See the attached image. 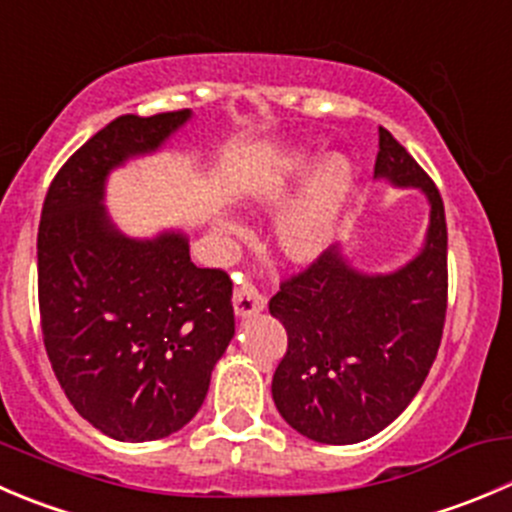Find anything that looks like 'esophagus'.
<instances>
[{
    "label": "esophagus",
    "instance_id": "34e87169",
    "mask_svg": "<svg viewBox=\"0 0 512 512\" xmlns=\"http://www.w3.org/2000/svg\"><path fill=\"white\" fill-rule=\"evenodd\" d=\"M265 302V295L252 282H240L235 287V295H232V305H235V312L240 317L257 315V312L265 310Z\"/></svg>",
    "mask_w": 512,
    "mask_h": 512
}]
</instances>
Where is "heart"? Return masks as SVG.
Returning a JSON list of instances; mask_svg holds the SVG:
<instances>
[{"instance_id": "obj_1", "label": "heart", "mask_w": 512, "mask_h": 512, "mask_svg": "<svg viewBox=\"0 0 512 512\" xmlns=\"http://www.w3.org/2000/svg\"><path fill=\"white\" fill-rule=\"evenodd\" d=\"M352 187V172L342 160H325L312 172L302 200L282 217L277 227L280 247L297 262L315 260L327 247L332 225ZM282 190L275 192V200Z\"/></svg>"}]
</instances>
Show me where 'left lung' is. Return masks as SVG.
Segmentation results:
<instances>
[{
    "label": "left lung",
    "mask_w": 512,
    "mask_h": 512,
    "mask_svg": "<svg viewBox=\"0 0 512 512\" xmlns=\"http://www.w3.org/2000/svg\"><path fill=\"white\" fill-rule=\"evenodd\" d=\"M375 177L430 200L423 252L393 275H362L337 245L285 277L270 315L287 332L272 400L315 443L352 445L388 428L423 388L448 310V225L440 190L380 127Z\"/></svg>",
    "instance_id": "8db88e82"
}]
</instances>
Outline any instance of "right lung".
<instances>
[{"mask_svg":"<svg viewBox=\"0 0 512 512\" xmlns=\"http://www.w3.org/2000/svg\"><path fill=\"white\" fill-rule=\"evenodd\" d=\"M190 109L122 114L54 175L37 232L44 350L79 415L114 440H160L205 403L235 335L232 280L197 267L185 235L130 240L102 195L109 170L157 150Z\"/></svg>","mask_w":512,"mask_h":512,"instance_id":"1","label":"right lung"}]
</instances>
